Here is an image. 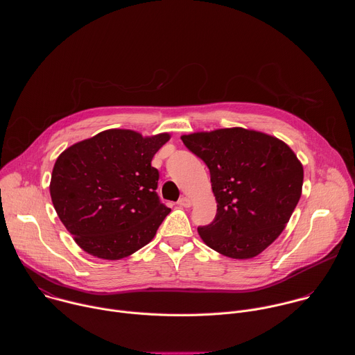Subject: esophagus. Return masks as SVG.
Listing matches in <instances>:
<instances>
[{
	"instance_id": "1",
	"label": "esophagus",
	"mask_w": 355,
	"mask_h": 355,
	"mask_svg": "<svg viewBox=\"0 0 355 355\" xmlns=\"http://www.w3.org/2000/svg\"><path fill=\"white\" fill-rule=\"evenodd\" d=\"M178 205L182 207V208H191V207H192V200H191L188 196H182V198L178 200Z\"/></svg>"
}]
</instances>
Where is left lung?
<instances>
[{"label": "left lung", "instance_id": "1", "mask_svg": "<svg viewBox=\"0 0 355 355\" xmlns=\"http://www.w3.org/2000/svg\"><path fill=\"white\" fill-rule=\"evenodd\" d=\"M181 140L208 166L218 211L198 227L220 254L248 260L282 233L296 208L303 167L282 140L257 130L226 128L182 135Z\"/></svg>", "mask_w": 355, "mask_h": 355}]
</instances>
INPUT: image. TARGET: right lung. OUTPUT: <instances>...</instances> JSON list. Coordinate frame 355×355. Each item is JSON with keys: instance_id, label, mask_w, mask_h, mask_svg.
I'll return each mask as SVG.
<instances>
[{"instance_id": "obj_1", "label": "right lung", "mask_w": 355, "mask_h": 355, "mask_svg": "<svg viewBox=\"0 0 355 355\" xmlns=\"http://www.w3.org/2000/svg\"><path fill=\"white\" fill-rule=\"evenodd\" d=\"M168 140V133L108 129L58 157L50 196L62 223L88 254L121 260L153 240L171 209L159 199V171L151 160Z\"/></svg>"}]
</instances>
